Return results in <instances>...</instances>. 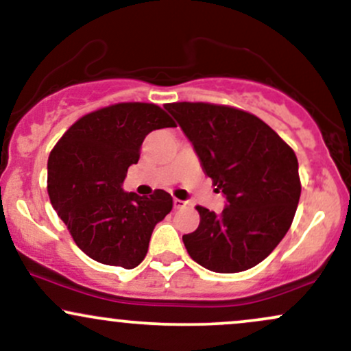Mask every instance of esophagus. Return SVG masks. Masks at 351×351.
<instances>
[{
  "mask_svg": "<svg viewBox=\"0 0 351 351\" xmlns=\"http://www.w3.org/2000/svg\"><path fill=\"white\" fill-rule=\"evenodd\" d=\"M173 204H175V208L176 209H181V208H184V206H186V201H183V199H178V198H175V199H173Z\"/></svg>",
  "mask_w": 351,
  "mask_h": 351,
  "instance_id": "1",
  "label": "esophagus"
}]
</instances>
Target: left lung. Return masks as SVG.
I'll return each instance as SVG.
<instances>
[{"label":"left lung","mask_w":351,"mask_h":351,"mask_svg":"<svg viewBox=\"0 0 351 351\" xmlns=\"http://www.w3.org/2000/svg\"><path fill=\"white\" fill-rule=\"evenodd\" d=\"M165 108L228 199L221 215L196 206L199 226L183 236L189 257L219 274L263 263L295 216L302 191L295 153L259 117L241 108L208 102H173Z\"/></svg>","instance_id":"1"}]
</instances>
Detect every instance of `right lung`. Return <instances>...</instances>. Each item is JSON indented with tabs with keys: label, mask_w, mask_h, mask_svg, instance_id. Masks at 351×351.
Listing matches in <instances>:
<instances>
[{
	"label": "right lung",
	"mask_w": 351,
	"mask_h": 351,
	"mask_svg": "<svg viewBox=\"0 0 351 351\" xmlns=\"http://www.w3.org/2000/svg\"><path fill=\"white\" fill-rule=\"evenodd\" d=\"M175 127L162 107L119 102L80 117L47 160V193L72 239L90 259L134 269L145 259L156 223L173 208L170 193L150 198L122 191L128 167L152 130Z\"/></svg>",
	"instance_id": "1"
}]
</instances>
